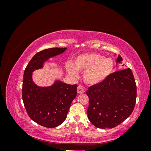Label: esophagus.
Returning <instances> with one entry per match:
<instances>
[{
    "instance_id": "34e87169",
    "label": "esophagus",
    "mask_w": 151,
    "mask_h": 151,
    "mask_svg": "<svg viewBox=\"0 0 151 151\" xmlns=\"http://www.w3.org/2000/svg\"><path fill=\"white\" fill-rule=\"evenodd\" d=\"M77 93L79 94H83L85 92V88L83 85H79L77 87Z\"/></svg>"
}]
</instances>
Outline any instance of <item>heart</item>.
<instances>
[{
	"mask_svg": "<svg viewBox=\"0 0 151 151\" xmlns=\"http://www.w3.org/2000/svg\"><path fill=\"white\" fill-rule=\"evenodd\" d=\"M67 72L75 76L77 70L84 72L85 83L97 84L106 79L111 74L114 68V62L110 58L96 53H86L76 58L74 65L68 62L66 65Z\"/></svg>",
	"mask_w": 151,
	"mask_h": 151,
	"instance_id": "b5f03b06",
	"label": "heart"
}]
</instances>
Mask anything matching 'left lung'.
I'll return each instance as SVG.
<instances>
[{"label":"left lung","mask_w":151,"mask_h":151,"mask_svg":"<svg viewBox=\"0 0 151 151\" xmlns=\"http://www.w3.org/2000/svg\"><path fill=\"white\" fill-rule=\"evenodd\" d=\"M118 55L116 63H121ZM88 116L99 129H112L125 121L133 111L137 86L130 68L115 72L101 83L90 86Z\"/></svg>","instance_id":"left-lung-1"}]
</instances>
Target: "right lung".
<instances>
[{
	"label": "right lung",
	"mask_w": 151,
	"mask_h": 151,
	"mask_svg": "<svg viewBox=\"0 0 151 151\" xmlns=\"http://www.w3.org/2000/svg\"><path fill=\"white\" fill-rule=\"evenodd\" d=\"M66 49L52 48L38 52L24 72L22 98L26 112L32 120L47 128L58 127L65 121L77 96V85L57 81L50 87H39L32 81V72L42 68L47 59L62 53Z\"/></svg>",
	"instance_id": "add662e5"
}]
</instances>
